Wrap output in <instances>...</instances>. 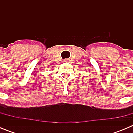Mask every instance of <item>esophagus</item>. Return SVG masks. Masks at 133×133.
<instances>
[{
  "label": "esophagus",
  "mask_w": 133,
  "mask_h": 133,
  "mask_svg": "<svg viewBox=\"0 0 133 133\" xmlns=\"http://www.w3.org/2000/svg\"><path fill=\"white\" fill-rule=\"evenodd\" d=\"M64 62H66V63H69V62H70V60L68 59V58H66V59H64Z\"/></svg>",
  "instance_id": "esophagus-1"
}]
</instances>
